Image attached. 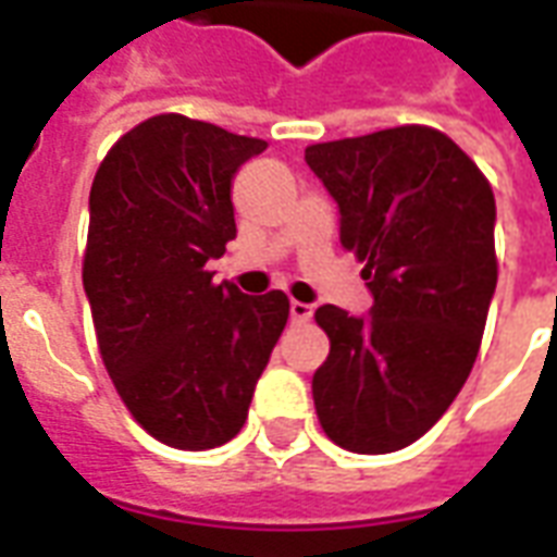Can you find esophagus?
<instances>
[{
  "instance_id": "1",
  "label": "esophagus",
  "mask_w": 557,
  "mask_h": 557,
  "mask_svg": "<svg viewBox=\"0 0 557 557\" xmlns=\"http://www.w3.org/2000/svg\"><path fill=\"white\" fill-rule=\"evenodd\" d=\"M289 315H292V322H310V319H313V307L304 301H292Z\"/></svg>"
}]
</instances>
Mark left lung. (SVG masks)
I'll use <instances>...</instances> for the list:
<instances>
[{"label":"left lung","instance_id":"8db88e82","mask_svg":"<svg viewBox=\"0 0 557 557\" xmlns=\"http://www.w3.org/2000/svg\"><path fill=\"white\" fill-rule=\"evenodd\" d=\"M363 262L370 315L315 310L331 339L313 375L327 438L394 454L442 418L478 358L495 295V196L454 139L420 125L304 151Z\"/></svg>","mask_w":557,"mask_h":557}]
</instances>
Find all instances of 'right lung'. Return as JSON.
Segmentation results:
<instances>
[{"label": "right lung", "instance_id": "obj_1", "mask_svg": "<svg viewBox=\"0 0 557 557\" xmlns=\"http://www.w3.org/2000/svg\"><path fill=\"white\" fill-rule=\"evenodd\" d=\"M265 148L154 115L110 148L91 182L83 289L103 367L139 426L178 450L242 432L289 319L283 292L244 295L206 271L235 238L232 182Z\"/></svg>", "mask_w": 557, "mask_h": 557}]
</instances>
